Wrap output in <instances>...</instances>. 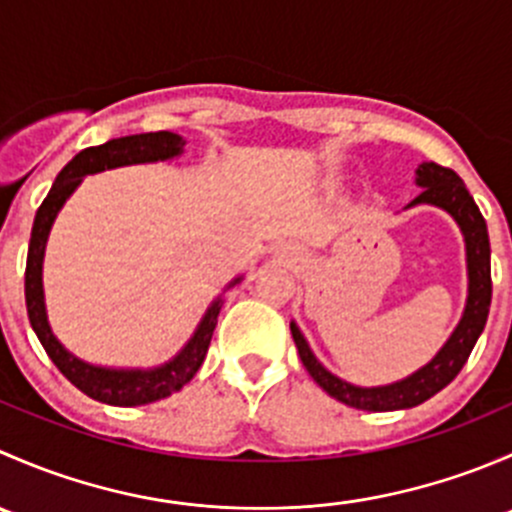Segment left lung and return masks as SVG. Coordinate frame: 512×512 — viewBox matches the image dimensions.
<instances>
[{"mask_svg": "<svg viewBox=\"0 0 512 512\" xmlns=\"http://www.w3.org/2000/svg\"><path fill=\"white\" fill-rule=\"evenodd\" d=\"M416 185L421 193L411 200L406 208L414 205H436V208L446 210L463 232L466 240V262H468V299L463 317L448 342L443 344L441 352L433 356L426 366L414 371L406 379L396 381L389 386H354L334 376L332 371L324 369L317 361V356L309 349L307 339L302 337L297 324H289L292 329V339L297 344L299 359H302L304 369L309 371L314 381L327 391L332 399L342 401V404L352 406L361 411H399V409H414L423 404L426 399L436 396L438 391L446 389L463 364L471 356L476 347L480 332L485 327L490 309V294H493V282H490V240L488 227H485L483 215H480L476 200L468 193L466 183L453 173L451 168H443L438 163H421L416 168Z\"/></svg>", "mask_w": 512, "mask_h": 512, "instance_id": "obj_1", "label": "left lung"}]
</instances>
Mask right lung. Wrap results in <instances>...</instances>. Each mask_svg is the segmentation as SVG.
<instances>
[{
    "instance_id": "right-lung-1",
    "label": "right lung",
    "mask_w": 512,
    "mask_h": 512,
    "mask_svg": "<svg viewBox=\"0 0 512 512\" xmlns=\"http://www.w3.org/2000/svg\"><path fill=\"white\" fill-rule=\"evenodd\" d=\"M185 138L178 133L158 131V133H138V136L113 138L103 146L84 148L76 153L69 163L64 165L51 185L49 195L39 205L32 227V240H29L27 255V275H24V297H27V312L32 329L39 337L41 347L46 349L49 359L54 361L56 369L71 381L79 391H84L91 399L111 406H143L153 401L165 399L183 389L203 364L208 354L210 339H213L218 314L223 309V297L215 299L208 307L205 317L200 319L198 329L190 337V342L180 349L178 356L165 361L156 369H106V366H94L81 361L79 356L66 352L59 339L54 337L46 319L44 307V285H41V262H44L46 237H49L54 218L59 215L61 205L69 200V195L79 188L84 175L101 173V170L121 168V165L136 163H156V160H170L183 153ZM242 277L227 285V289L235 287Z\"/></svg>"
}]
</instances>
